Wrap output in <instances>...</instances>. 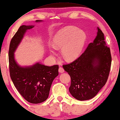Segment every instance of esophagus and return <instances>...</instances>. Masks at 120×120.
Returning a JSON list of instances; mask_svg holds the SVG:
<instances>
[{"label": "esophagus", "instance_id": "1", "mask_svg": "<svg viewBox=\"0 0 120 120\" xmlns=\"http://www.w3.org/2000/svg\"><path fill=\"white\" fill-rule=\"evenodd\" d=\"M58 71H59V72H60V73H63L64 72V69L62 67H60V68H59V69H58Z\"/></svg>", "mask_w": 120, "mask_h": 120}]
</instances>
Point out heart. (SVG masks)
<instances>
[{
  "label": "heart",
  "mask_w": 120,
  "mask_h": 120,
  "mask_svg": "<svg viewBox=\"0 0 120 120\" xmlns=\"http://www.w3.org/2000/svg\"><path fill=\"white\" fill-rule=\"evenodd\" d=\"M86 41V34L77 27L68 26L56 33L52 40V46L55 49L61 48V55L64 60L70 61L76 58L82 50ZM51 55L56 52L50 50Z\"/></svg>",
  "instance_id": "heart-1"
}]
</instances>
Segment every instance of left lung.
<instances>
[{"instance_id": "obj_1", "label": "left lung", "mask_w": 120, "mask_h": 120, "mask_svg": "<svg viewBox=\"0 0 120 120\" xmlns=\"http://www.w3.org/2000/svg\"><path fill=\"white\" fill-rule=\"evenodd\" d=\"M93 42L77 60L63 68L71 77L69 92L78 100L93 98L106 83L111 66L109 48L99 27Z\"/></svg>"}]
</instances>
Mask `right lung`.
<instances>
[{"label":"right lung","mask_w":120,"mask_h":120,"mask_svg":"<svg viewBox=\"0 0 120 120\" xmlns=\"http://www.w3.org/2000/svg\"><path fill=\"white\" fill-rule=\"evenodd\" d=\"M42 20H36V22ZM34 26L22 25L11 40L8 51L10 77L16 89L26 100L39 104L48 98L54 79L58 75V65L48 66L36 63L29 66H21L15 60L14 52L27 30Z\"/></svg>","instance_id":"obj_1"}]
</instances>
